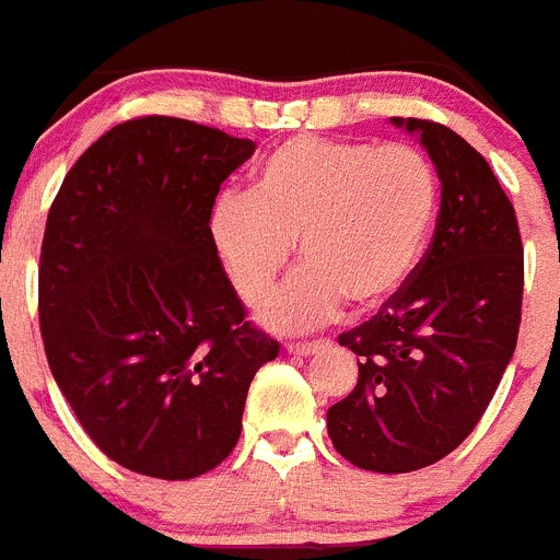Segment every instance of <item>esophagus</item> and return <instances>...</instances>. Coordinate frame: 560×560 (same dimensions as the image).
Returning a JSON list of instances; mask_svg holds the SVG:
<instances>
[{
  "mask_svg": "<svg viewBox=\"0 0 560 560\" xmlns=\"http://www.w3.org/2000/svg\"><path fill=\"white\" fill-rule=\"evenodd\" d=\"M326 339H312V342H287V353H295V357H310V353L320 351Z\"/></svg>",
  "mask_w": 560,
  "mask_h": 560,
  "instance_id": "34e87169",
  "label": "esophagus"
}]
</instances>
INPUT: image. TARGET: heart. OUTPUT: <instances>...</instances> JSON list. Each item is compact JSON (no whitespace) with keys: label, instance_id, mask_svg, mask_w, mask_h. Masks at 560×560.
Returning a JSON list of instances; mask_svg holds the SVG:
<instances>
[{"label":"heart","instance_id":"obj_1","mask_svg":"<svg viewBox=\"0 0 560 560\" xmlns=\"http://www.w3.org/2000/svg\"><path fill=\"white\" fill-rule=\"evenodd\" d=\"M439 185L425 154L404 143L298 135L276 145L248 192H223L209 243L234 292L256 306L298 243V270L259 320L281 334L331 320L342 301L373 310L415 270L436 218Z\"/></svg>","mask_w":560,"mask_h":560}]
</instances>
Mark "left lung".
<instances>
[{
  "label": "left lung",
  "mask_w": 560,
  "mask_h": 560,
  "mask_svg": "<svg viewBox=\"0 0 560 560\" xmlns=\"http://www.w3.org/2000/svg\"><path fill=\"white\" fill-rule=\"evenodd\" d=\"M392 121L436 165V229L406 284L337 337L359 357V381L326 422L359 469L415 472L456 451L492 400L520 334L525 256L489 162L445 124Z\"/></svg>",
  "instance_id": "left-lung-1"
}]
</instances>
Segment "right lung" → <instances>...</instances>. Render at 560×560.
<instances>
[{
    "label": "right lung",
    "mask_w": 560,
    "mask_h": 560,
    "mask_svg": "<svg viewBox=\"0 0 560 560\" xmlns=\"http://www.w3.org/2000/svg\"><path fill=\"white\" fill-rule=\"evenodd\" d=\"M254 140L140 115L68 171L46 218L38 317L57 386L93 445L162 480L234 451L279 342L245 320L209 243L221 182Z\"/></svg>",
    "instance_id": "1"
}]
</instances>
